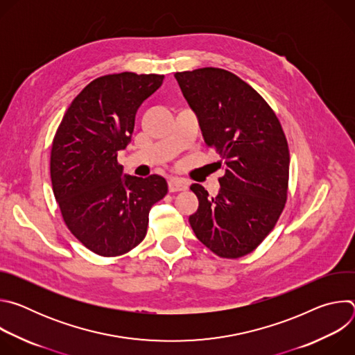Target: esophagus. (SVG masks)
I'll return each mask as SVG.
<instances>
[{
  "mask_svg": "<svg viewBox=\"0 0 355 355\" xmlns=\"http://www.w3.org/2000/svg\"><path fill=\"white\" fill-rule=\"evenodd\" d=\"M168 189H170V192L185 191V189H188V182L185 180H181V178H170Z\"/></svg>",
  "mask_w": 355,
  "mask_h": 355,
  "instance_id": "esophagus-1",
  "label": "esophagus"
}]
</instances>
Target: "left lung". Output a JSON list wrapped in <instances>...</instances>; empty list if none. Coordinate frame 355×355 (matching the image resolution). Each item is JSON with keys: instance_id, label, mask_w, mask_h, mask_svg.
I'll use <instances>...</instances> for the list:
<instances>
[{"instance_id": "1", "label": "left lung", "mask_w": 355, "mask_h": 355, "mask_svg": "<svg viewBox=\"0 0 355 355\" xmlns=\"http://www.w3.org/2000/svg\"><path fill=\"white\" fill-rule=\"evenodd\" d=\"M196 114L202 136L225 162L220 192L192 184L198 211L189 225L200 243L222 259H239L268 236L288 196L289 150L266 99L236 74L215 67L175 73ZM222 166V163H219Z\"/></svg>"}]
</instances>
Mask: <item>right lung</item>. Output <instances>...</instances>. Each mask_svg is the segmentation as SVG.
Listing matches in <instances>:
<instances>
[{"mask_svg": "<svg viewBox=\"0 0 355 355\" xmlns=\"http://www.w3.org/2000/svg\"><path fill=\"white\" fill-rule=\"evenodd\" d=\"M163 80L130 71L95 78L73 99L55 135V198L69 230L98 256H122L141 243L151 207L167 195L163 177H123L118 163L139 107Z\"/></svg>", "mask_w": 355, "mask_h": 355, "instance_id": "right-lung-1", "label": "right lung"}]
</instances>
